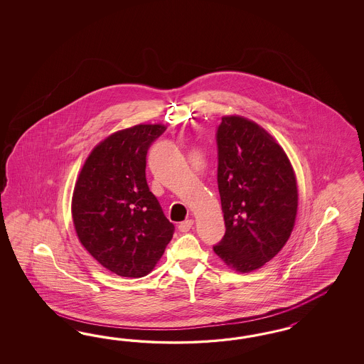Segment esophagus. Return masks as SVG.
<instances>
[{"instance_id": "1", "label": "esophagus", "mask_w": 364, "mask_h": 364, "mask_svg": "<svg viewBox=\"0 0 364 364\" xmlns=\"http://www.w3.org/2000/svg\"><path fill=\"white\" fill-rule=\"evenodd\" d=\"M193 225V220L192 219H188V220L183 221L178 224V231L180 232H188Z\"/></svg>"}]
</instances>
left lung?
I'll return each mask as SVG.
<instances>
[{"label":"left lung","mask_w":364,"mask_h":364,"mask_svg":"<svg viewBox=\"0 0 364 364\" xmlns=\"http://www.w3.org/2000/svg\"><path fill=\"white\" fill-rule=\"evenodd\" d=\"M216 143L225 233L213 251L233 269L251 272L275 257L291 236L296 178L283 148L256 122L223 117Z\"/></svg>","instance_id":"obj_1"}]
</instances>
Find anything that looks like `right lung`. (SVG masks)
<instances>
[{"label":"right lung","mask_w":364,"mask_h":364,"mask_svg":"<svg viewBox=\"0 0 364 364\" xmlns=\"http://www.w3.org/2000/svg\"><path fill=\"white\" fill-rule=\"evenodd\" d=\"M164 131L160 124H140L113 133L80 172L72 198L75 230L89 254L116 275H148L173 236L175 225L145 177L148 149Z\"/></svg>","instance_id":"1"}]
</instances>
